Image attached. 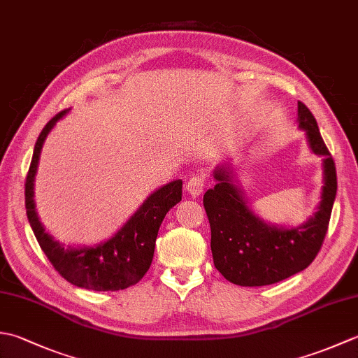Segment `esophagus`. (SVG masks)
I'll return each instance as SVG.
<instances>
[{
  "mask_svg": "<svg viewBox=\"0 0 358 358\" xmlns=\"http://www.w3.org/2000/svg\"><path fill=\"white\" fill-rule=\"evenodd\" d=\"M204 185H206V181H204V178L200 177V175H195V177H192L186 183V191H187L189 195L194 196V199H195V196H199L203 192Z\"/></svg>",
  "mask_w": 358,
  "mask_h": 358,
  "instance_id": "esophagus-1",
  "label": "esophagus"
}]
</instances>
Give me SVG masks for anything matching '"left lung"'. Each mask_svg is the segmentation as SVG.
Wrapping results in <instances>:
<instances>
[{
  "mask_svg": "<svg viewBox=\"0 0 358 358\" xmlns=\"http://www.w3.org/2000/svg\"><path fill=\"white\" fill-rule=\"evenodd\" d=\"M296 123L306 134L309 149L323 158L322 200L308 222L291 227L264 222L250 208L231 164L226 163L215 167L217 185L204 194L214 264L234 285L278 283L306 269L323 245L337 195L336 164L314 115L301 101Z\"/></svg>",
  "mask_w": 358,
  "mask_h": 358,
  "instance_id": "8db88e82",
  "label": "left lung"
}]
</instances>
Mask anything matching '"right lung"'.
Here are the masks:
<instances>
[{
  "instance_id": "1",
  "label": "right lung",
  "mask_w": 358,
  "mask_h": 358,
  "mask_svg": "<svg viewBox=\"0 0 358 358\" xmlns=\"http://www.w3.org/2000/svg\"><path fill=\"white\" fill-rule=\"evenodd\" d=\"M69 110L57 113L44 126L35 143L34 157L26 178V212L30 227L59 275L73 286L90 291H120L144 277L154 258L159 226L175 204L181 201L183 181L173 180L152 192L123 227L109 240L94 246H64L45 232L35 206V175L43 144L55 124Z\"/></svg>"
}]
</instances>
